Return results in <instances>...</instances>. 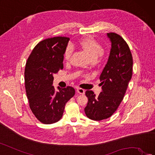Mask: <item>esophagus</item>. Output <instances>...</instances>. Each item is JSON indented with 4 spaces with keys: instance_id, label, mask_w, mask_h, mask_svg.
I'll list each match as a JSON object with an SVG mask.
<instances>
[{
    "instance_id": "1",
    "label": "esophagus",
    "mask_w": 155,
    "mask_h": 155,
    "mask_svg": "<svg viewBox=\"0 0 155 155\" xmlns=\"http://www.w3.org/2000/svg\"><path fill=\"white\" fill-rule=\"evenodd\" d=\"M76 91L79 94H84L85 92V91L83 89H81V88H77Z\"/></svg>"
}]
</instances>
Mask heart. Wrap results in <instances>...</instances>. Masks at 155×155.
<instances>
[{"instance_id": "b5f03b06", "label": "heart", "mask_w": 155, "mask_h": 155, "mask_svg": "<svg viewBox=\"0 0 155 155\" xmlns=\"http://www.w3.org/2000/svg\"><path fill=\"white\" fill-rule=\"evenodd\" d=\"M79 46L89 56L92 61H94L104 51L102 45L98 41L92 37H88L83 38L79 41ZM73 49L68 45L66 48L64 52V58L66 61H70L71 56L72 55Z\"/></svg>"}]
</instances>
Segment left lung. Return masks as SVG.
Masks as SVG:
<instances>
[{
	"label": "left lung",
	"instance_id": "1",
	"mask_svg": "<svg viewBox=\"0 0 155 155\" xmlns=\"http://www.w3.org/2000/svg\"><path fill=\"white\" fill-rule=\"evenodd\" d=\"M111 41L108 61L100 76L102 91L97 97L87 91L88 103L85 113L93 120L107 119L117 110L126 93L132 76L133 58L128 45L122 37L114 32L107 33Z\"/></svg>",
	"mask_w": 155,
	"mask_h": 155
}]
</instances>
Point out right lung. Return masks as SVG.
Wrapping results in <instances>:
<instances>
[{"label":"right lung","mask_w":155,"mask_h":155,"mask_svg":"<svg viewBox=\"0 0 155 155\" xmlns=\"http://www.w3.org/2000/svg\"><path fill=\"white\" fill-rule=\"evenodd\" d=\"M70 38L53 37L40 41L32 49L25 69V86L29 107L44 124L59 120L66 102L75 94L68 86L58 91L52 85L54 74L63 69L64 52Z\"/></svg>","instance_id":"add662e5"}]
</instances>
